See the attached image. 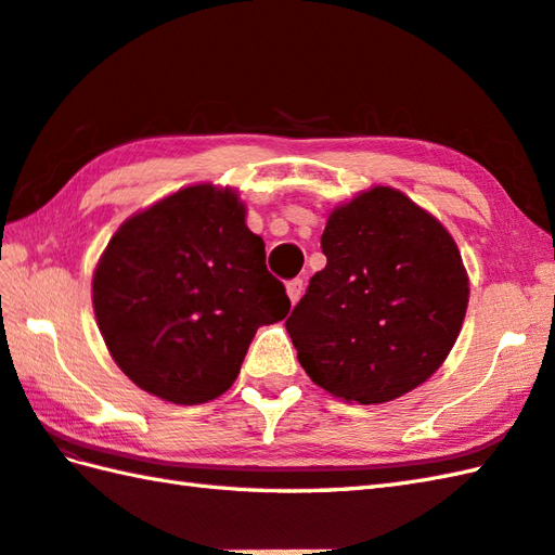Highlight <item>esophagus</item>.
Segmentation results:
<instances>
[{"mask_svg": "<svg viewBox=\"0 0 555 555\" xmlns=\"http://www.w3.org/2000/svg\"><path fill=\"white\" fill-rule=\"evenodd\" d=\"M286 293H288L291 302L296 305L300 300V296H302V279H291L288 284H286Z\"/></svg>", "mask_w": 555, "mask_h": 555, "instance_id": "esophagus-1", "label": "esophagus"}]
</instances>
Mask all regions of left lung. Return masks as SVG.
<instances>
[{
	"label": "left lung",
	"instance_id": "left-lung-1",
	"mask_svg": "<svg viewBox=\"0 0 555 555\" xmlns=\"http://www.w3.org/2000/svg\"><path fill=\"white\" fill-rule=\"evenodd\" d=\"M322 253L326 267L286 320L310 379L360 405L427 382L469 300L453 235L396 188L374 185L332 209Z\"/></svg>",
	"mask_w": 555,
	"mask_h": 555
}]
</instances>
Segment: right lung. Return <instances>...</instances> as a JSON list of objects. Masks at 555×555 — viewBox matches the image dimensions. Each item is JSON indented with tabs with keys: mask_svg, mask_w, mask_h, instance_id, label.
I'll list each match as a JSON object with an SVG mask.
<instances>
[{
	"mask_svg": "<svg viewBox=\"0 0 555 555\" xmlns=\"http://www.w3.org/2000/svg\"><path fill=\"white\" fill-rule=\"evenodd\" d=\"M114 362L143 391L197 405L229 391L255 332L291 310L231 188L197 183L126 219L92 276Z\"/></svg>",
	"mask_w": 555,
	"mask_h": 555,
	"instance_id": "obj_1",
	"label": "right lung"
}]
</instances>
